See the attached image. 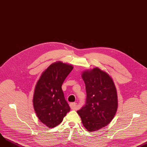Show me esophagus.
<instances>
[{
  "label": "esophagus",
  "mask_w": 147,
  "mask_h": 147,
  "mask_svg": "<svg viewBox=\"0 0 147 147\" xmlns=\"http://www.w3.org/2000/svg\"><path fill=\"white\" fill-rule=\"evenodd\" d=\"M70 107L73 110H76V103L75 102H72L70 103Z\"/></svg>",
  "instance_id": "34e87169"
}]
</instances>
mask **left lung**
<instances>
[{"mask_svg": "<svg viewBox=\"0 0 147 147\" xmlns=\"http://www.w3.org/2000/svg\"><path fill=\"white\" fill-rule=\"evenodd\" d=\"M86 104L77 113L83 125L90 131L105 127L113 119L118 107L117 90L110 76L99 68L84 71Z\"/></svg>", "mask_w": 147, "mask_h": 147, "instance_id": "obj_1", "label": "left lung"}]
</instances>
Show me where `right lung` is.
<instances>
[{
	"mask_svg": "<svg viewBox=\"0 0 147 147\" xmlns=\"http://www.w3.org/2000/svg\"><path fill=\"white\" fill-rule=\"evenodd\" d=\"M73 66L61 61L51 65L38 80L33 96V107L39 120L49 128L57 126L70 111L61 86Z\"/></svg>",
	"mask_w": 147,
	"mask_h": 147,
	"instance_id": "add662e5",
	"label": "right lung"
}]
</instances>
